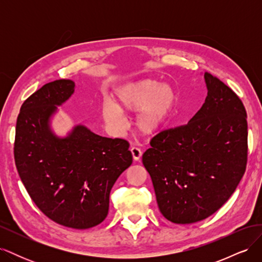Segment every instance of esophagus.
<instances>
[{
  "label": "esophagus",
  "instance_id": "esophagus-1",
  "mask_svg": "<svg viewBox=\"0 0 262 262\" xmlns=\"http://www.w3.org/2000/svg\"><path fill=\"white\" fill-rule=\"evenodd\" d=\"M131 153H132V156H133V160L134 161H139L141 156H142V150L137 147V146H132L131 147Z\"/></svg>",
  "mask_w": 262,
  "mask_h": 262
}]
</instances>
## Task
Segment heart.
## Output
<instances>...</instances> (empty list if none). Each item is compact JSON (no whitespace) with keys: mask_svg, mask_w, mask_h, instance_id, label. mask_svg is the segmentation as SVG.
Listing matches in <instances>:
<instances>
[{"mask_svg":"<svg viewBox=\"0 0 262 262\" xmlns=\"http://www.w3.org/2000/svg\"><path fill=\"white\" fill-rule=\"evenodd\" d=\"M176 104V93L168 84L155 80H142L124 85L117 92V105L104 102L101 116L116 130L124 126L122 113H137L136 124L146 136L160 131L169 118Z\"/></svg>","mask_w":262,"mask_h":262,"instance_id":"obj_1","label":"heart"}]
</instances>
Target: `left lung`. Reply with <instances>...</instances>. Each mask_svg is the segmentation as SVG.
<instances>
[{"instance_id": "8db88e82", "label": "left lung", "mask_w": 262, "mask_h": 262, "mask_svg": "<svg viewBox=\"0 0 262 262\" xmlns=\"http://www.w3.org/2000/svg\"><path fill=\"white\" fill-rule=\"evenodd\" d=\"M208 96L186 125L162 131L142 156L158 209L176 224L215 213L233 194L247 164V114L239 97L210 73Z\"/></svg>"}]
</instances>
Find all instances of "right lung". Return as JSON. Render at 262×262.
I'll use <instances>...</instances> for the list:
<instances>
[{
	"label": "right lung",
	"instance_id": "add662e5",
	"mask_svg": "<svg viewBox=\"0 0 262 262\" xmlns=\"http://www.w3.org/2000/svg\"><path fill=\"white\" fill-rule=\"evenodd\" d=\"M74 91L73 81L58 80L24 101L14 157L39 210L60 225L86 229L106 219L110 190L132 164V154L125 140L100 137L83 124L67 137L52 131L51 118Z\"/></svg>",
	"mask_w": 262,
	"mask_h": 262
}]
</instances>
